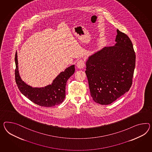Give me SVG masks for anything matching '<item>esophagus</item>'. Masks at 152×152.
Instances as JSON below:
<instances>
[{
  "instance_id": "esophagus-1",
  "label": "esophagus",
  "mask_w": 152,
  "mask_h": 152,
  "mask_svg": "<svg viewBox=\"0 0 152 152\" xmlns=\"http://www.w3.org/2000/svg\"><path fill=\"white\" fill-rule=\"evenodd\" d=\"M84 66H85V62L82 59L79 60L77 63V66L79 69L83 68Z\"/></svg>"
}]
</instances>
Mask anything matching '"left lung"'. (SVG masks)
<instances>
[{"label":"left lung","mask_w":152,"mask_h":152,"mask_svg":"<svg viewBox=\"0 0 152 152\" xmlns=\"http://www.w3.org/2000/svg\"><path fill=\"white\" fill-rule=\"evenodd\" d=\"M116 44L89 56L86 62L91 96L109 105L129 91L132 84L136 55L128 36L117 30Z\"/></svg>","instance_id":"1"}]
</instances>
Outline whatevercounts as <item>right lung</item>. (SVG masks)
<instances>
[{"label":"right lung","mask_w":152,"mask_h":152,"mask_svg":"<svg viewBox=\"0 0 152 152\" xmlns=\"http://www.w3.org/2000/svg\"><path fill=\"white\" fill-rule=\"evenodd\" d=\"M16 83L20 92L30 100L43 107H52L62 103L66 96V86L68 79L74 74V65L68 67L55 78L52 84L43 88H32L20 78L18 70V55L16 52Z\"/></svg>","instance_id":"obj_1"}]
</instances>
